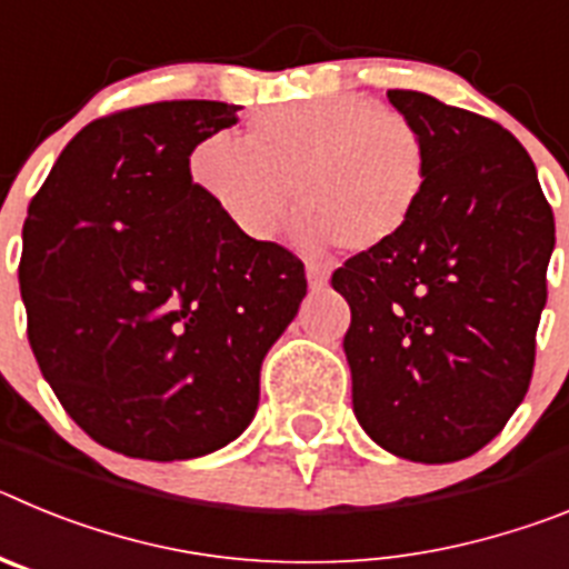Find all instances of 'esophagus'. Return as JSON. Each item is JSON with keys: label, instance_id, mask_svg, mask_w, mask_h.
I'll return each mask as SVG.
<instances>
[{"label": "esophagus", "instance_id": "esophagus-1", "mask_svg": "<svg viewBox=\"0 0 569 569\" xmlns=\"http://www.w3.org/2000/svg\"><path fill=\"white\" fill-rule=\"evenodd\" d=\"M308 284H310V290L325 288V284H328V276H325V270L308 268Z\"/></svg>", "mask_w": 569, "mask_h": 569}]
</instances>
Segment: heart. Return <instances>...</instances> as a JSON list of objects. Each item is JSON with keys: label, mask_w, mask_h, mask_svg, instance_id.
Instances as JSON below:
<instances>
[{"label": "heart", "mask_w": 569, "mask_h": 569, "mask_svg": "<svg viewBox=\"0 0 569 569\" xmlns=\"http://www.w3.org/2000/svg\"><path fill=\"white\" fill-rule=\"evenodd\" d=\"M196 182L253 241L273 239L296 202L299 244L325 256L341 244L381 250L419 213L430 150L405 116L361 97L290 104L261 116L248 142L216 133L193 153Z\"/></svg>", "instance_id": "heart-1"}]
</instances>
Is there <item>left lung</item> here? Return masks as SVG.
<instances>
[{
  "mask_svg": "<svg viewBox=\"0 0 569 569\" xmlns=\"http://www.w3.org/2000/svg\"><path fill=\"white\" fill-rule=\"evenodd\" d=\"M387 99L425 136L430 188L393 244L350 256L330 284L350 305L365 433L447 465L496 439L530 387L556 222L510 130L419 90Z\"/></svg>",
  "mask_w": 569,
  "mask_h": 569,
  "instance_id": "8db88e82",
  "label": "left lung"
}]
</instances>
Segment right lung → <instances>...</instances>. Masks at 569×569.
I'll return each mask as SVG.
<instances>
[{"label": "right lung", "mask_w": 569, "mask_h": 569, "mask_svg": "<svg viewBox=\"0 0 569 569\" xmlns=\"http://www.w3.org/2000/svg\"><path fill=\"white\" fill-rule=\"evenodd\" d=\"M239 104L119 110L70 139L22 228L19 290L39 370L93 441L150 461L230 445L261 361L308 293L305 264L241 236L190 176Z\"/></svg>", "instance_id": "1"}]
</instances>
